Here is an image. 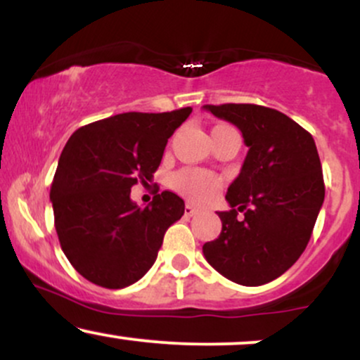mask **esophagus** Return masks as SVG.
Instances as JSON below:
<instances>
[{
  "label": "esophagus",
  "instance_id": "1",
  "mask_svg": "<svg viewBox=\"0 0 360 360\" xmlns=\"http://www.w3.org/2000/svg\"><path fill=\"white\" fill-rule=\"evenodd\" d=\"M184 214H186V217H194V214H198V210L194 208L193 205L188 203L184 206Z\"/></svg>",
  "mask_w": 360,
  "mask_h": 360
}]
</instances>
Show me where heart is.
<instances>
[{"label": "heart", "mask_w": 360, "mask_h": 360, "mask_svg": "<svg viewBox=\"0 0 360 360\" xmlns=\"http://www.w3.org/2000/svg\"><path fill=\"white\" fill-rule=\"evenodd\" d=\"M223 127V125H220ZM172 188L194 203H208L221 188L220 177L203 169L184 167L171 177Z\"/></svg>", "instance_id": "1"}]
</instances>
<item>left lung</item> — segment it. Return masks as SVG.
Segmentation results:
<instances>
[{"label":"left lung","mask_w":360,"mask_h":360,"mask_svg":"<svg viewBox=\"0 0 360 360\" xmlns=\"http://www.w3.org/2000/svg\"><path fill=\"white\" fill-rule=\"evenodd\" d=\"M233 123L249 147L230 184V212H218L221 233L206 242L210 266L242 286L284 274L307 249L325 198L323 172L311 134L278 110L259 105H205ZM238 211L244 218L238 221Z\"/></svg>","instance_id":"obj_1"}]
</instances>
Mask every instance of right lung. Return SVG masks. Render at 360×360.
<instances>
[{
  "mask_svg": "<svg viewBox=\"0 0 360 360\" xmlns=\"http://www.w3.org/2000/svg\"><path fill=\"white\" fill-rule=\"evenodd\" d=\"M191 111L120 113L77 128L68 140L51 201L62 250L82 278L122 289L155 262L166 230L184 214V201L162 191L139 208L130 189L154 177L167 139Z\"/></svg>",
  "mask_w": 360,
  "mask_h": 360,
  "instance_id": "right-lung-1",
  "label": "right lung"
}]
</instances>
